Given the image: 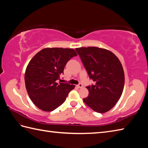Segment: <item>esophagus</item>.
<instances>
[{"label":"esophagus","mask_w":148,"mask_h":148,"mask_svg":"<svg viewBox=\"0 0 148 148\" xmlns=\"http://www.w3.org/2000/svg\"><path fill=\"white\" fill-rule=\"evenodd\" d=\"M83 85L81 83H79V84H77V87L79 88H83Z\"/></svg>","instance_id":"obj_1"}]
</instances>
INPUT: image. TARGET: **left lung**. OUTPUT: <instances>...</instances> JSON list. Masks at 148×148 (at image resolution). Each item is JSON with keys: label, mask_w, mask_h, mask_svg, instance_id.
I'll list each match as a JSON object with an SVG mask.
<instances>
[{"label": "left lung", "mask_w": 148, "mask_h": 148, "mask_svg": "<svg viewBox=\"0 0 148 148\" xmlns=\"http://www.w3.org/2000/svg\"><path fill=\"white\" fill-rule=\"evenodd\" d=\"M83 64L94 84L86 86L88 97L83 101L94 111L111 109L120 99L125 84L124 71L114 53L97 47L76 48Z\"/></svg>", "instance_id": "left-lung-1"}]
</instances>
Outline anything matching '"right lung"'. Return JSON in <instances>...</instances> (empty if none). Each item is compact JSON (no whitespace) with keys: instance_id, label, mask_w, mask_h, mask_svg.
<instances>
[{"instance_id":"obj_1","label":"right lung","mask_w":148,"mask_h":148,"mask_svg":"<svg viewBox=\"0 0 148 148\" xmlns=\"http://www.w3.org/2000/svg\"><path fill=\"white\" fill-rule=\"evenodd\" d=\"M73 49L53 48L40 50L30 61L25 74L30 99L37 108L52 111L64 103L74 85L61 83L65 65L76 56Z\"/></svg>"}]
</instances>
